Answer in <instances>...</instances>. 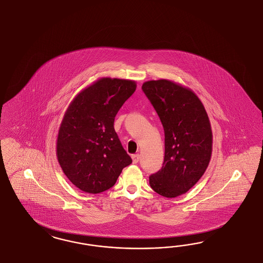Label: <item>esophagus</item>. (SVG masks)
Listing matches in <instances>:
<instances>
[{
  "label": "esophagus",
  "instance_id": "1",
  "mask_svg": "<svg viewBox=\"0 0 263 263\" xmlns=\"http://www.w3.org/2000/svg\"><path fill=\"white\" fill-rule=\"evenodd\" d=\"M132 159H133V163H138L140 160V154H134L132 155Z\"/></svg>",
  "mask_w": 263,
  "mask_h": 263
}]
</instances>
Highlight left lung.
I'll list each match as a JSON object with an SVG mask.
<instances>
[{
	"label": "left lung",
	"instance_id": "left-lung-1",
	"mask_svg": "<svg viewBox=\"0 0 263 263\" xmlns=\"http://www.w3.org/2000/svg\"><path fill=\"white\" fill-rule=\"evenodd\" d=\"M142 88L165 131L163 167L149 176V185L163 197L176 198L189 191L206 171L213 143L210 120L198 96L178 83L152 80Z\"/></svg>",
	"mask_w": 263,
	"mask_h": 263
}]
</instances>
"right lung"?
Masks as SVG:
<instances>
[{
  "instance_id": "obj_1",
  "label": "right lung",
  "mask_w": 263,
  "mask_h": 263,
  "mask_svg": "<svg viewBox=\"0 0 263 263\" xmlns=\"http://www.w3.org/2000/svg\"><path fill=\"white\" fill-rule=\"evenodd\" d=\"M136 88L133 80L100 78L81 90L64 112L57 136V158L81 191L98 194L110 189L132 163L114 121Z\"/></svg>"
}]
</instances>
